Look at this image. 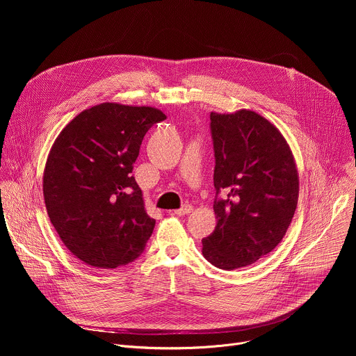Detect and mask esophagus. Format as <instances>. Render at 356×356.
<instances>
[{
    "label": "esophagus",
    "mask_w": 356,
    "mask_h": 356,
    "mask_svg": "<svg viewBox=\"0 0 356 356\" xmlns=\"http://www.w3.org/2000/svg\"><path fill=\"white\" fill-rule=\"evenodd\" d=\"M191 211H193V207H191L190 204H184L181 209L175 210V214H176V216H179V217H181V216H187V214H190Z\"/></svg>",
    "instance_id": "obj_1"
}]
</instances>
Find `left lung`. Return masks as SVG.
Here are the masks:
<instances>
[{
    "mask_svg": "<svg viewBox=\"0 0 356 356\" xmlns=\"http://www.w3.org/2000/svg\"><path fill=\"white\" fill-rule=\"evenodd\" d=\"M210 120L217 225L202 239V255L234 270L268 255L286 235L297 207L298 173L287 140L258 113L213 111Z\"/></svg>",
    "mask_w": 356,
    "mask_h": 356,
    "instance_id": "obj_1",
    "label": "left lung"
}]
</instances>
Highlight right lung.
<instances>
[{"label": "right lung", "instance_id": "1", "mask_svg": "<svg viewBox=\"0 0 356 356\" xmlns=\"http://www.w3.org/2000/svg\"><path fill=\"white\" fill-rule=\"evenodd\" d=\"M166 115L154 107L103 103L58 135L44 165L50 222L73 255L98 269L134 262L154 232L132 176L147 129Z\"/></svg>", "mask_w": 356, "mask_h": 356}]
</instances>
